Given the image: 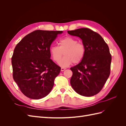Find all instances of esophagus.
<instances>
[{"label":"esophagus","instance_id":"34e87169","mask_svg":"<svg viewBox=\"0 0 126 126\" xmlns=\"http://www.w3.org/2000/svg\"><path fill=\"white\" fill-rule=\"evenodd\" d=\"M66 68H63V67L61 68V71H64V70H66Z\"/></svg>","mask_w":126,"mask_h":126}]
</instances>
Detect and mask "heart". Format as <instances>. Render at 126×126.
<instances>
[{
	"label": "heart",
	"instance_id": "heart-1",
	"mask_svg": "<svg viewBox=\"0 0 126 126\" xmlns=\"http://www.w3.org/2000/svg\"><path fill=\"white\" fill-rule=\"evenodd\" d=\"M58 46H54L50 48V53L54 62L58 63L64 52V57L59 62L62 67H67L74 63H80L86 52L85 45L71 37H66L58 42Z\"/></svg>",
	"mask_w": 126,
	"mask_h": 126
}]
</instances>
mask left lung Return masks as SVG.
<instances>
[{"instance_id":"left-lung-1","label":"left lung","mask_w":126,"mask_h":126,"mask_svg":"<svg viewBox=\"0 0 126 126\" xmlns=\"http://www.w3.org/2000/svg\"><path fill=\"white\" fill-rule=\"evenodd\" d=\"M67 32L80 38L86 47L81 62L70 68L72 71L71 86L81 96H94L101 90L110 75L111 55L108 46L99 34L89 28Z\"/></svg>"}]
</instances>
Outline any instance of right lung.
I'll list each match as a JSON object with an SVG mask.
<instances>
[{"label":"right lung","instance_id":"add662e5","mask_svg":"<svg viewBox=\"0 0 126 126\" xmlns=\"http://www.w3.org/2000/svg\"><path fill=\"white\" fill-rule=\"evenodd\" d=\"M62 32L37 30L16 45L11 58L13 78L26 97L39 99L51 91L61 68L50 59V48Z\"/></svg>","mask_w":126,"mask_h":126}]
</instances>
